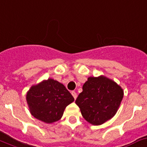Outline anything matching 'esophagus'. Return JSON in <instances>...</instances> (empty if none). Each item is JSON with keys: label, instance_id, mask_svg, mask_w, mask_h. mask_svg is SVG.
Wrapping results in <instances>:
<instances>
[{"label": "esophagus", "instance_id": "1", "mask_svg": "<svg viewBox=\"0 0 147 147\" xmlns=\"http://www.w3.org/2000/svg\"><path fill=\"white\" fill-rule=\"evenodd\" d=\"M71 95L73 96L74 98L76 99V98H77V93H76V92H75V91H71Z\"/></svg>", "mask_w": 147, "mask_h": 147}]
</instances>
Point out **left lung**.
<instances>
[{"label":"left lung","mask_w":147,"mask_h":147,"mask_svg":"<svg viewBox=\"0 0 147 147\" xmlns=\"http://www.w3.org/2000/svg\"><path fill=\"white\" fill-rule=\"evenodd\" d=\"M82 89L76 103L88 123L102 125L115 115L123 98L119 85L101 76L89 77Z\"/></svg>","instance_id":"1"}]
</instances>
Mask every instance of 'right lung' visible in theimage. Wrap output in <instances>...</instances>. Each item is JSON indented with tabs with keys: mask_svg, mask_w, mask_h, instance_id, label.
I'll return each mask as SVG.
<instances>
[{
	"mask_svg": "<svg viewBox=\"0 0 147 147\" xmlns=\"http://www.w3.org/2000/svg\"><path fill=\"white\" fill-rule=\"evenodd\" d=\"M26 99L32 115L46 123L58 121L66 106L74 101L65 86L51 78L32 86Z\"/></svg>",
	"mask_w": 147,
	"mask_h": 147,
	"instance_id": "obj_1",
	"label": "right lung"
}]
</instances>
